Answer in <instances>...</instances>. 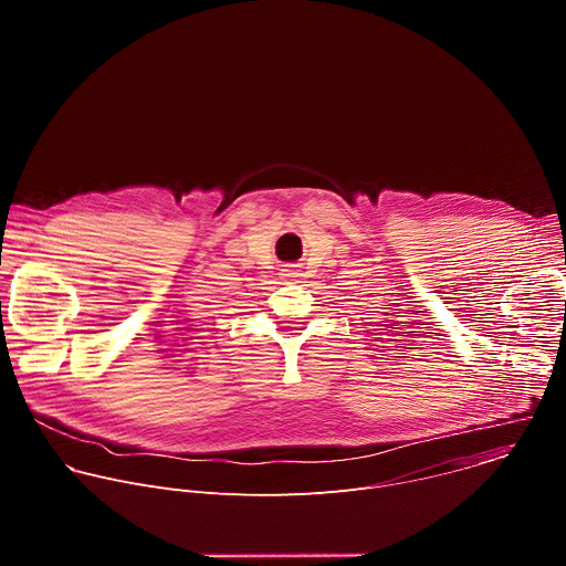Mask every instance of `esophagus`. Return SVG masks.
<instances>
[{
  "label": "esophagus",
  "mask_w": 566,
  "mask_h": 566,
  "mask_svg": "<svg viewBox=\"0 0 566 566\" xmlns=\"http://www.w3.org/2000/svg\"><path fill=\"white\" fill-rule=\"evenodd\" d=\"M297 275H300V273H297V271H293V269H289V271H284V277H286V280H295V277H297Z\"/></svg>",
  "instance_id": "1"
}]
</instances>
